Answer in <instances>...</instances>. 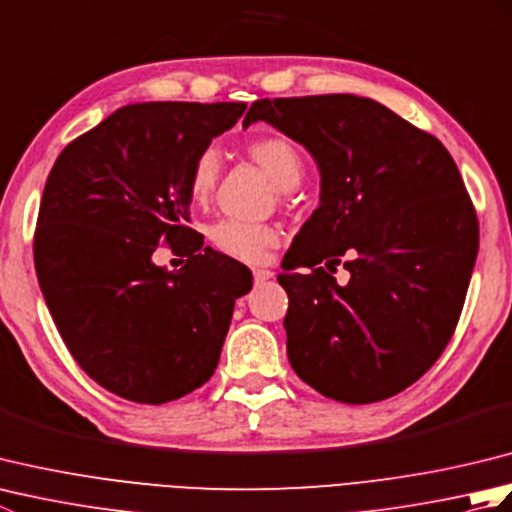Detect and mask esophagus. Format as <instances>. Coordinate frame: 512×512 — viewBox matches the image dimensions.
Masks as SVG:
<instances>
[{"label": "esophagus", "mask_w": 512, "mask_h": 512, "mask_svg": "<svg viewBox=\"0 0 512 512\" xmlns=\"http://www.w3.org/2000/svg\"><path fill=\"white\" fill-rule=\"evenodd\" d=\"M273 270L270 268H253V277H255V281L257 284H262V281H268V279H273Z\"/></svg>", "instance_id": "1"}]
</instances>
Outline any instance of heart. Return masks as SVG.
I'll return each instance as SVG.
<instances>
[{
    "mask_svg": "<svg viewBox=\"0 0 512 512\" xmlns=\"http://www.w3.org/2000/svg\"><path fill=\"white\" fill-rule=\"evenodd\" d=\"M248 156L262 167L281 191L295 189L303 176V158L297 147L284 136H266L248 145ZM220 176V158L215 149H204L195 158L189 173V195L193 202H206ZM209 237L220 253L242 262H264L268 250L279 242L273 226L250 224L239 220H220L211 226Z\"/></svg>",
    "mask_w": 512,
    "mask_h": 512,
    "instance_id": "heart-1",
    "label": "heart"
}]
</instances>
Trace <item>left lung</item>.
I'll return each mask as SVG.
<instances>
[{
	"label": "left lung",
	"mask_w": 512,
	"mask_h": 512,
	"mask_svg": "<svg viewBox=\"0 0 512 512\" xmlns=\"http://www.w3.org/2000/svg\"><path fill=\"white\" fill-rule=\"evenodd\" d=\"M257 121L306 147L321 173L319 209L277 277L292 369L347 405L396 396L444 352L471 281L480 228L458 167L436 136L363 96L262 99L244 127ZM343 254L351 281L339 287L318 264ZM299 265L311 273L292 274Z\"/></svg>",
	"instance_id": "1"
}]
</instances>
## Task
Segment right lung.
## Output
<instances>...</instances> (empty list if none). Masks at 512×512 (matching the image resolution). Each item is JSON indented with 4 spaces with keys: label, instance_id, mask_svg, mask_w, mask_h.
<instances>
[{
    "label": "right lung",
    "instance_id": "add662e5",
    "mask_svg": "<svg viewBox=\"0 0 512 512\" xmlns=\"http://www.w3.org/2000/svg\"><path fill=\"white\" fill-rule=\"evenodd\" d=\"M246 103H134L65 147L48 176L35 268L63 343L92 380L162 405L215 372L250 270L189 228V173ZM187 256L173 274L150 255Z\"/></svg>",
    "mask_w": 512,
    "mask_h": 512
}]
</instances>
